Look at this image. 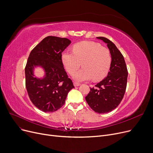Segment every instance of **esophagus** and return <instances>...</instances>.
I'll return each instance as SVG.
<instances>
[{
	"mask_svg": "<svg viewBox=\"0 0 153 153\" xmlns=\"http://www.w3.org/2000/svg\"><path fill=\"white\" fill-rule=\"evenodd\" d=\"M79 85H80V84L78 83V82H74V85L75 87H77V86H79Z\"/></svg>",
	"mask_w": 153,
	"mask_h": 153,
	"instance_id": "obj_1",
	"label": "esophagus"
}]
</instances>
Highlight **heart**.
<instances>
[{"mask_svg": "<svg viewBox=\"0 0 153 153\" xmlns=\"http://www.w3.org/2000/svg\"><path fill=\"white\" fill-rule=\"evenodd\" d=\"M62 62L66 70L72 74L81 64L83 68L73 75L76 81L92 79L99 81L105 77L110 69L111 57L110 51L93 42H82L73 46V52L66 51L62 54Z\"/></svg>", "mask_w": 153, "mask_h": 153, "instance_id": "obj_1", "label": "heart"}]
</instances>
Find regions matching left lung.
<instances>
[{
    "mask_svg": "<svg viewBox=\"0 0 153 153\" xmlns=\"http://www.w3.org/2000/svg\"><path fill=\"white\" fill-rule=\"evenodd\" d=\"M107 43L111 61L107 76L102 81L90 87L85 97L90 107L99 114H106L116 108L122 100L125 93L128 70L123 56L115 45L105 37H97Z\"/></svg>",
    "mask_w": 153,
    "mask_h": 153,
    "instance_id": "1",
    "label": "left lung"
}]
</instances>
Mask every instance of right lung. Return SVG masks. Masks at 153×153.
<instances>
[{"label":"right lung","mask_w":153,"mask_h":153,"mask_svg":"<svg viewBox=\"0 0 153 153\" xmlns=\"http://www.w3.org/2000/svg\"><path fill=\"white\" fill-rule=\"evenodd\" d=\"M66 38H45L30 53L25 66V85L29 98L39 110L46 113L59 109L68 92L74 88L62 62V53L71 44ZM41 66L46 74L43 79L35 78L33 69Z\"/></svg>","instance_id":"right-lung-1"}]
</instances>
